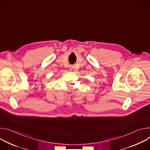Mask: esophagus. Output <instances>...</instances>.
<instances>
[{
    "label": "esophagus",
    "mask_w": 150,
    "mask_h": 150,
    "mask_svg": "<svg viewBox=\"0 0 150 150\" xmlns=\"http://www.w3.org/2000/svg\"><path fill=\"white\" fill-rule=\"evenodd\" d=\"M72 69H73V67H72V66H71V67H69V70H70V71H72Z\"/></svg>",
    "instance_id": "34e87169"
}]
</instances>
